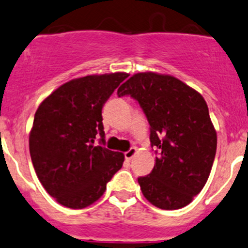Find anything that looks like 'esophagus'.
I'll use <instances>...</instances> for the list:
<instances>
[{
	"label": "esophagus",
	"instance_id": "34e87169",
	"mask_svg": "<svg viewBox=\"0 0 248 248\" xmlns=\"http://www.w3.org/2000/svg\"><path fill=\"white\" fill-rule=\"evenodd\" d=\"M137 151H138L137 150V148H134L133 146V148H131L128 151H126V153H124V158H126L127 161H131L132 158L134 157V155L137 154Z\"/></svg>",
	"mask_w": 248,
	"mask_h": 248
}]
</instances>
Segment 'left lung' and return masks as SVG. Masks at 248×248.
<instances>
[{"label": "left lung", "instance_id": "1", "mask_svg": "<svg viewBox=\"0 0 248 248\" xmlns=\"http://www.w3.org/2000/svg\"><path fill=\"white\" fill-rule=\"evenodd\" d=\"M138 100L158 149L150 174L138 178L144 198L161 210L189 205L205 186L217 150V132L202 95L177 78L137 73L117 90Z\"/></svg>", "mask_w": 248, "mask_h": 248}]
</instances>
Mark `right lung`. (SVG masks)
Returning <instances> with one entry per match:
<instances>
[{"label":"right lung","mask_w":248,"mask_h":248,"mask_svg":"<svg viewBox=\"0 0 248 248\" xmlns=\"http://www.w3.org/2000/svg\"><path fill=\"white\" fill-rule=\"evenodd\" d=\"M127 73L73 78L53 91L37 108L29 134L38 180L57 202L81 210L99 200L107 183L122 167L124 155L104 144L102 109Z\"/></svg>","instance_id":"add662e5"}]
</instances>
